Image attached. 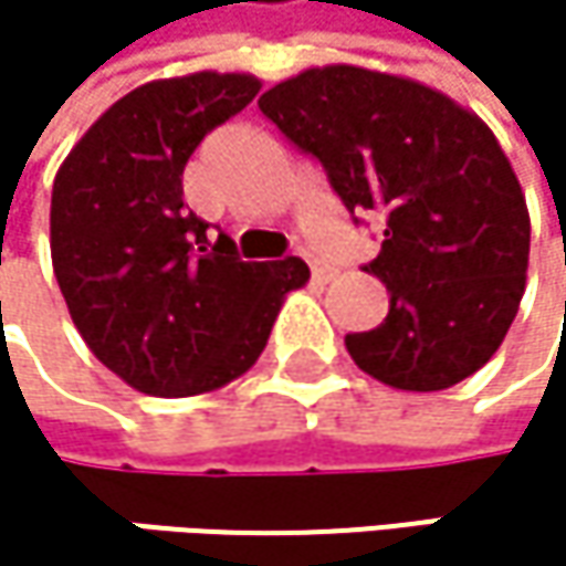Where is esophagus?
<instances>
[{
	"mask_svg": "<svg viewBox=\"0 0 566 566\" xmlns=\"http://www.w3.org/2000/svg\"><path fill=\"white\" fill-rule=\"evenodd\" d=\"M307 265H311L314 282H331V279H334V269H331V265H324V262H317V259H311V255H307Z\"/></svg>",
	"mask_w": 566,
	"mask_h": 566,
	"instance_id": "obj_1",
	"label": "esophagus"
}]
</instances>
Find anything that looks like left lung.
<instances>
[{
  "instance_id": "8db88e82",
  "label": "left lung",
  "mask_w": 566,
  "mask_h": 566,
  "mask_svg": "<svg viewBox=\"0 0 566 566\" xmlns=\"http://www.w3.org/2000/svg\"><path fill=\"white\" fill-rule=\"evenodd\" d=\"M317 157L350 212L387 219L364 269L390 291L380 327L347 334L374 380L436 394L482 370L517 314L531 216L492 127L449 94L357 64L307 67L259 97Z\"/></svg>"
}]
</instances>
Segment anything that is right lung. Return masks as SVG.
I'll return each mask as SVG.
<instances>
[{
	"label": "right lung",
	"mask_w": 566,
	"mask_h": 566,
	"mask_svg": "<svg viewBox=\"0 0 566 566\" xmlns=\"http://www.w3.org/2000/svg\"><path fill=\"white\" fill-rule=\"evenodd\" d=\"M262 81L192 71L134 87L71 147L52 186V265L91 354L147 396L212 394L269 344L301 259L242 262L229 235L182 202L199 140L239 114Z\"/></svg>",
	"instance_id": "add662e5"
}]
</instances>
